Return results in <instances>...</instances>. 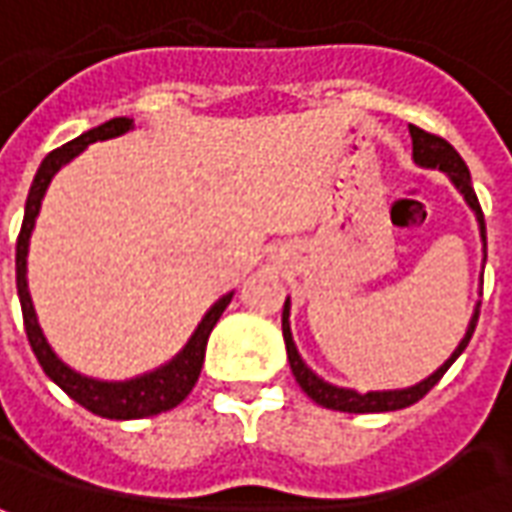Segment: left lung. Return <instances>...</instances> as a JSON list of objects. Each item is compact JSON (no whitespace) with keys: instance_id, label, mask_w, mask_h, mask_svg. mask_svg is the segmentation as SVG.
I'll return each instance as SVG.
<instances>
[{"instance_id":"obj_1","label":"left lung","mask_w":512,"mask_h":512,"mask_svg":"<svg viewBox=\"0 0 512 512\" xmlns=\"http://www.w3.org/2000/svg\"><path fill=\"white\" fill-rule=\"evenodd\" d=\"M411 131V142H414V161H417L419 167H439L444 169L450 180L458 186L466 202L472 205V211L477 213V222H480V235H483L485 241V219H483V208H480V200H477V194H474L472 186V175H469V167H466V161L458 156V150L447 142V139H441L436 134H428V131H422L417 126H408ZM290 307L288 301H285V310H282V337H285V348H288V362L290 370H293V376L299 381V386L307 392V395L323 408H332V411H348V414H378V411H397V408H406L411 403H417L422 397L428 395L433 386L439 384L441 376L450 370V365L463 354V348L469 345L474 334V326H477V318H480V307L474 310V318L469 323V329H466V337L461 340V345L452 351V356L444 362V365L428 376L425 381H419L417 386H408V389H395V392H354V389H340V386L326 384L323 378H318L312 373L310 367L301 362L299 351H296V345H293V337H290V323H288Z\"/></svg>"}]
</instances>
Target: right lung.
<instances>
[{
	"mask_svg": "<svg viewBox=\"0 0 512 512\" xmlns=\"http://www.w3.org/2000/svg\"><path fill=\"white\" fill-rule=\"evenodd\" d=\"M134 120L128 117H115L104 126L90 128L87 134L76 136L68 145L51 150L49 156L43 158L38 175L32 180V189H29L27 208H24V222H21V233H18L16 241V288L18 299H21V315H24V329H27V340L32 345V351L38 356L43 373L60 386L62 392L68 397H73L79 406H84L87 411H93L98 417L106 419H142L153 417V414H161V411H169L178 403H183L189 392L197 384L200 378L202 362H205V345H208V337H211L213 326L222 318V312L227 310V304L233 299V293H227L222 299L213 304L208 315L202 318V323L197 326V332L191 334V340L186 343V348L180 351L169 365L158 367L153 373H147L142 378H131V381H120V384H106V381H95V378H84L79 373H73L71 367L62 365L60 359L54 356V351L46 343V337L40 332L38 318H35V307H32V299H29L27 290V246L29 235H32V227H35V216L40 211V200L49 189L51 178L57 175V169L62 164H68L73 156H79L84 147L90 142H98V139H112V136H120L131 131Z\"/></svg>",
	"mask_w": 512,
	"mask_h": 512,
	"instance_id": "add662e5",
	"label": "right lung"
}]
</instances>
